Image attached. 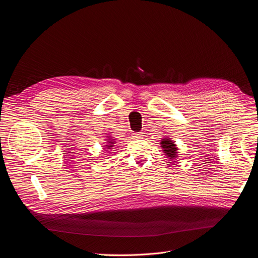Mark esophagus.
<instances>
[{
  "label": "esophagus",
  "instance_id": "34e87169",
  "mask_svg": "<svg viewBox=\"0 0 258 258\" xmlns=\"http://www.w3.org/2000/svg\"><path fill=\"white\" fill-rule=\"evenodd\" d=\"M132 136H133V139H135V140H142L144 135H143L142 132H134V133H132Z\"/></svg>",
  "mask_w": 258,
  "mask_h": 258
}]
</instances>
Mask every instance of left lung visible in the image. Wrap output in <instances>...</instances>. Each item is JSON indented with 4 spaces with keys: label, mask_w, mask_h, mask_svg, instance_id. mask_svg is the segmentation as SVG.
<instances>
[{
    "label": "left lung",
    "mask_w": 258,
    "mask_h": 258,
    "mask_svg": "<svg viewBox=\"0 0 258 258\" xmlns=\"http://www.w3.org/2000/svg\"><path fill=\"white\" fill-rule=\"evenodd\" d=\"M159 144L162 149V152L171 161L175 160L178 157V153H179L178 148H177L175 142L172 141L170 138H166V136H164L163 139H161Z\"/></svg>",
    "instance_id": "left-lung-1"
}]
</instances>
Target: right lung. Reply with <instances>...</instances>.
Returning a JSON list of instances; mask_svg holds the SVG:
<instances>
[{
  "label": "right lung",
  "mask_w": 258,
  "mask_h": 258,
  "mask_svg": "<svg viewBox=\"0 0 258 258\" xmlns=\"http://www.w3.org/2000/svg\"><path fill=\"white\" fill-rule=\"evenodd\" d=\"M115 143H116V140L113 138V136H111L110 134H107V136H106L105 139V145L103 147L105 152H109V151H111L114 148Z\"/></svg>",
  "instance_id": "add662e5"
}]
</instances>
